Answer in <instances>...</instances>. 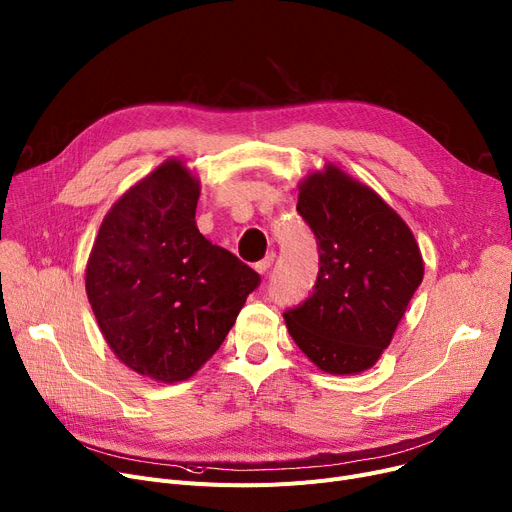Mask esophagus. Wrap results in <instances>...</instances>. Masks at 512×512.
<instances>
[{
    "instance_id": "esophagus-1",
    "label": "esophagus",
    "mask_w": 512,
    "mask_h": 512,
    "mask_svg": "<svg viewBox=\"0 0 512 512\" xmlns=\"http://www.w3.org/2000/svg\"><path fill=\"white\" fill-rule=\"evenodd\" d=\"M274 257L276 255H265L261 261H257L253 267H255V271H259V274H265V271L271 267V263H274Z\"/></svg>"
}]
</instances>
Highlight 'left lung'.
Returning <instances> with one entry per match:
<instances>
[{
  "mask_svg": "<svg viewBox=\"0 0 512 512\" xmlns=\"http://www.w3.org/2000/svg\"><path fill=\"white\" fill-rule=\"evenodd\" d=\"M298 214L317 238L313 292L284 313L298 348L321 370L370 368L422 284L416 238L387 203L337 166L300 185Z\"/></svg>",
  "mask_w": 512,
  "mask_h": 512,
  "instance_id": "obj_1",
  "label": "left lung"
}]
</instances>
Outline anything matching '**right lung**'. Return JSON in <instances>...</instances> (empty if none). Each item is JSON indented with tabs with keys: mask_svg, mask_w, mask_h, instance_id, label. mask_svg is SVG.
<instances>
[{
	"mask_svg": "<svg viewBox=\"0 0 512 512\" xmlns=\"http://www.w3.org/2000/svg\"><path fill=\"white\" fill-rule=\"evenodd\" d=\"M199 181L166 160L102 220L86 292L107 344L135 372L177 383L222 346L257 271L197 230Z\"/></svg>",
	"mask_w": 512,
	"mask_h": 512,
	"instance_id": "obj_1",
	"label": "right lung"
}]
</instances>
